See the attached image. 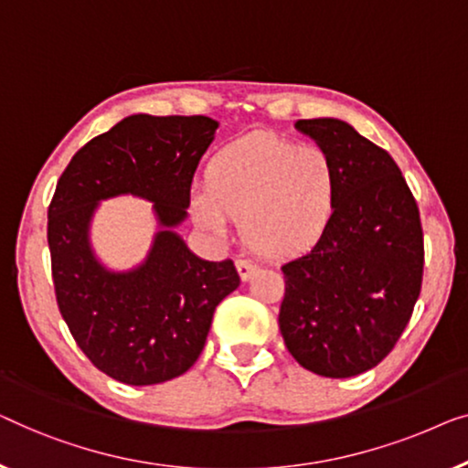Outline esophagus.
Masks as SVG:
<instances>
[{"label": "esophagus", "mask_w": 468, "mask_h": 468, "mask_svg": "<svg viewBox=\"0 0 468 468\" xmlns=\"http://www.w3.org/2000/svg\"><path fill=\"white\" fill-rule=\"evenodd\" d=\"M235 267H237V273H239V278H241L243 282H248L256 271H259V265H256V262H252V261H243V259L237 261Z\"/></svg>", "instance_id": "34e87169"}]
</instances>
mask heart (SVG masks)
<instances>
[{
  "mask_svg": "<svg viewBox=\"0 0 468 468\" xmlns=\"http://www.w3.org/2000/svg\"><path fill=\"white\" fill-rule=\"evenodd\" d=\"M339 201L337 165L324 148L254 131L216 150L206 184H195L188 207L214 239L241 222L248 246L271 259L314 248L331 227Z\"/></svg>",
  "mask_w": 468,
  "mask_h": 468,
  "instance_id": "obj_1",
  "label": "heart"
}]
</instances>
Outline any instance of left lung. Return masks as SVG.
<instances>
[{
	"label": "left lung",
	"instance_id": "1",
	"mask_svg": "<svg viewBox=\"0 0 468 468\" xmlns=\"http://www.w3.org/2000/svg\"><path fill=\"white\" fill-rule=\"evenodd\" d=\"M337 165L339 201L324 237L282 265L280 331L292 358L322 378L379 365L420 297V209L390 154L339 118L294 124Z\"/></svg>",
	"mask_w": 468,
	"mask_h": 468
}]
</instances>
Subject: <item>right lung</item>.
Segmentation results:
<instances>
[{"label": "right lung", "mask_w": 468, "mask_h": 468, "mask_svg": "<svg viewBox=\"0 0 468 468\" xmlns=\"http://www.w3.org/2000/svg\"><path fill=\"white\" fill-rule=\"evenodd\" d=\"M216 129L207 116H127L78 150L57 182L48 248L58 312L90 363L122 384L186 373L216 305L239 286L233 261H203L176 233ZM122 194L153 202L160 231L140 266L114 272L90 246V222L101 200Z\"/></svg>", "instance_id": "right-lung-1"}]
</instances>
